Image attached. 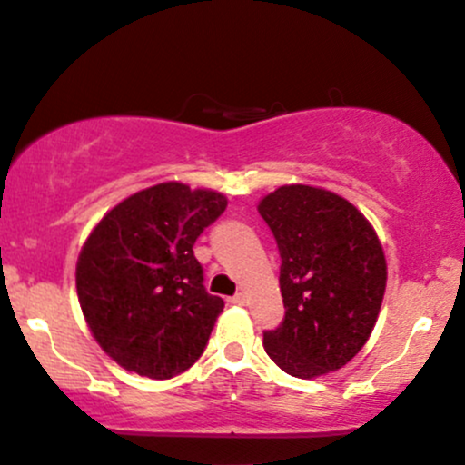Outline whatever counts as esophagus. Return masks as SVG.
<instances>
[{
  "label": "esophagus",
  "instance_id": "esophagus-1",
  "mask_svg": "<svg viewBox=\"0 0 465 465\" xmlns=\"http://www.w3.org/2000/svg\"><path fill=\"white\" fill-rule=\"evenodd\" d=\"M229 301H232L233 305H247V294L238 292L236 296H232V299H229Z\"/></svg>",
  "mask_w": 465,
  "mask_h": 465
}]
</instances>
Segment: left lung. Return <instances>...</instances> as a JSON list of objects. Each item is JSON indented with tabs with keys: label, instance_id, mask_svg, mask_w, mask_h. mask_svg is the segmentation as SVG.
<instances>
[{
	"label": "left lung",
	"instance_id": "1",
	"mask_svg": "<svg viewBox=\"0 0 465 465\" xmlns=\"http://www.w3.org/2000/svg\"><path fill=\"white\" fill-rule=\"evenodd\" d=\"M277 240L286 318L264 333L283 372L314 379L360 353L377 324L388 282L383 247L368 218L331 190L290 183L257 203Z\"/></svg>",
	"mask_w": 465,
	"mask_h": 465
}]
</instances>
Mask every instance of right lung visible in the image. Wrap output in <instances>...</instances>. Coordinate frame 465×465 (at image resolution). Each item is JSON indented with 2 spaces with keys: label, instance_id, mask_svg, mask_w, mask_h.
I'll list each match as a JSON object with an SVG mask.
<instances>
[{
  "label": "right lung",
  "instance_id": "obj_1",
  "mask_svg": "<svg viewBox=\"0 0 465 465\" xmlns=\"http://www.w3.org/2000/svg\"><path fill=\"white\" fill-rule=\"evenodd\" d=\"M225 208L223 193L164 182L94 225L77 257V299L93 338L121 368L171 379L203 353L225 303L205 292L193 247Z\"/></svg>",
  "mask_w": 465,
  "mask_h": 465
}]
</instances>
